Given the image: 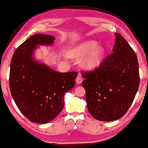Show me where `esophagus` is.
<instances>
[{
  "label": "esophagus",
  "instance_id": "34e87169",
  "mask_svg": "<svg viewBox=\"0 0 148 148\" xmlns=\"http://www.w3.org/2000/svg\"><path fill=\"white\" fill-rule=\"evenodd\" d=\"M82 81H83V78H82V77L80 75H79L76 78V83L77 84H80L82 82Z\"/></svg>",
  "mask_w": 148,
  "mask_h": 148
}]
</instances>
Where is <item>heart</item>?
Masks as SVG:
<instances>
[{
  "mask_svg": "<svg viewBox=\"0 0 148 148\" xmlns=\"http://www.w3.org/2000/svg\"><path fill=\"white\" fill-rule=\"evenodd\" d=\"M83 64L86 68L92 69L97 67L102 62L105 53V48L101 45H97L95 41H88L82 43L73 49V56H82L85 55Z\"/></svg>",
  "mask_w": 148,
  "mask_h": 148,
  "instance_id": "heart-1",
  "label": "heart"
}]
</instances>
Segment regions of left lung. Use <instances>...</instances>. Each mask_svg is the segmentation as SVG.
<instances>
[{"mask_svg": "<svg viewBox=\"0 0 148 148\" xmlns=\"http://www.w3.org/2000/svg\"><path fill=\"white\" fill-rule=\"evenodd\" d=\"M113 53L92 71L82 72L86 79L88 110L100 121H113L127 112L139 86V63L137 55L127 41L115 33Z\"/></svg>", "mask_w": 148, "mask_h": 148, "instance_id": "left-lung-1", "label": "left lung"}]
</instances>
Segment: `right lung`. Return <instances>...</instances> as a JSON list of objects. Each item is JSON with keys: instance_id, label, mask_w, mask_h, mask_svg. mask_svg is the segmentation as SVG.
I'll list each match as a JSON object with an SVG mask.
<instances>
[{"instance_id": "obj_1", "label": "right lung", "mask_w": 148, "mask_h": 148, "mask_svg": "<svg viewBox=\"0 0 148 148\" xmlns=\"http://www.w3.org/2000/svg\"><path fill=\"white\" fill-rule=\"evenodd\" d=\"M54 39L48 34H34L15 49L11 58V94L22 114L35 123H47L60 114L64 95L74 87L78 75L58 73L33 58L37 45H51Z\"/></svg>"}]
</instances>
